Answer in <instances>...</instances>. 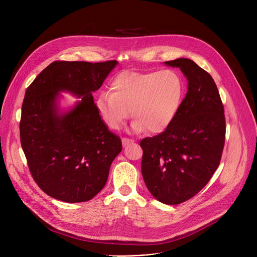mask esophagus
<instances>
[{
	"label": "esophagus",
	"instance_id": "esophagus-1",
	"mask_svg": "<svg viewBox=\"0 0 257 257\" xmlns=\"http://www.w3.org/2000/svg\"><path fill=\"white\" fill-rule=\"evenodd\" d=\"M131 142H133L132 139H129V138H122V144H123V146H126V145H128L129 143H131Z\"/></svg>",
	"mask_w": 257,
	"mask_h": 257
}]
</instances>
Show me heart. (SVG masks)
Returning a JSON list of instances; mask_svg holds the SVG:
<instances>
[{"label":"heart","instance_id":"b5f03b06","mask_svg":"<svg viewBox=\"0 0 257 257\" xmlns=\"http://www.w3.org/2000/svg\"><path fill=\"white\" fill-rule=\"evenodd\" d=\"M111 93L103 91L96 100L102 122L118 130L130 116L132 130L159 134L176 119L183 99L184 84L172 69L158 72L124 71L112 81Z\"/></svg>","mask_w":257,"mask_h":257}]
</instances>
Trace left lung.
<instances>
[{
	"label": "left lung",
	"instance_id": "left-lung-1",
	"mask_svg": "<svg viewBox=\"0 0 257 257\" xmlns=\"http://www.w3.org/2000/svg\"><path fill=\"white\" fill-rule=\"evenodd\" d=\"M181 69L188 91L164 132L140 141L141 173L155 198L179 204L196 195L217 169L226 139L224 105L208 73L192 60L165 62Z\"/></svg>",
	"mask_w": 257,
	"mask_h": 257
}]
</instances>
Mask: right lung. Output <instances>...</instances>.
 <instances>
[{
  "label": "right lung",
  "instance_id": "add662e5",
  "mask_svg": "<svg viewBox=\"0 0 257 257\" xmlns=\"http://www.w3.org/2000/svg\"><path fill=\"white\" fill-rule=\"evenodd\" d=\"M117 61H56L27 87L22 103L20 141L39 187L61 201L93 198L105 185L109 167L122 151L120 137L102 122L92 92ZM66 90L83 98L67 113L56 98Z\"/></svg>",
  "mask_w": 257,
  "mask_h": 257
}]
</instances>
